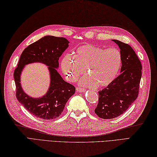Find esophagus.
<instances>
[{
	"label": "esophagus",
	"instance_id": "34e87169",
	"mask_svg": "<svg viewBox=\"0 0 157 157\" xmlns=\"http://www.w3.org/2000/svg\"><path fill=\"white\" fill-rule=\"evenodd\" d=\"M76 91L78 92H84L86 91V89L82 88H79V87H77Z\"/></svg>",
	"mask_w": 157,
	"mask_h": 157
}]
</instances>
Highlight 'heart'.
<instances>
[{
    "label": "heart",
    "mask_w": 157,
    "mask_h": 157,
    "mask_svg": "<svg viewBox=\"0 0 157 157\" xmlns=\"http://www.w3.org/2000/svg\"><path fill=\"white\" fill-rule=\"evenodd\" d=\"M122 65V55L118 49L103 48L86 44L76 49L75 55L67 53L61 59V69L66 78L75 82L85 72L87 75L79 80L83 86L106 87L117 77Z\"/></svg>",
    "instance_id": "1"
}]
</instances>
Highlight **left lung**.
Masks as SVG:
<instances>
[{
	"instance_id": "left-lung-1",
	"label": "left lung",
	"mask_w": 157,
	"mask_h": 157,
	"mask_svg": "<svg viewBox=\"0 0 157 157\" xmlns=\"http://www.w3.org/2000/svg\"><path fill=\"white\" fill-rule=\"evenodd\" d=\"M122 55L121 74L113 82L98 92V103L94 112L100 118L110 119L122 115L129 107L139 93L142 64L129 44L113 40Z\"/></svg>"
}]
</instances>
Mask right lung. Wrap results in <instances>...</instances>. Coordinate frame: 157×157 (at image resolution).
<instances>
[{
    "label": "right lung",
    "mask_w": 157,
    "mask_h": 157,
    "mask_svg": "<svg viewBox=\"0 0 157 157\" xmlns=\"http://www.w3.org/2000/svg\"><path fill=\"white\" fill-rule=\"evenodd\" d=\"M69 42L65 38L46 36L38 40L21 53L14 71L16 97L27 111L37 117L53 119L60 116L67 102L75 94V88L62 78L56 69L59 59L68 48ZM33 62H41L48 66L51 83L46 94L40 98H30L22 89L20 78L25 65Z\"/></svg>",
    "instance_id": "1"
}]
</instances>
